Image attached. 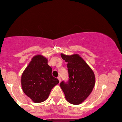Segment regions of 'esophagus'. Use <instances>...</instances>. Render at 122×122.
<instances>
[{"label": "esophagus", "instance_id": "34e87169", "mask_svg": "<svg viewBox=\"0 0 122 122\" xmlns=\"http://www.w3.org/2000/svg\"><path fill=\"white\" fill-rule=\"evenodd\" d=\"M58 79L59 81L61 82V77H60V76H59V77H58Z\"/></svg>", "mask_w": 122, "mask_h": 122}]
</instances>
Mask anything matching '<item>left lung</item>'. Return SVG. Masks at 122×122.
I'll use <instances>...</instances> for the list:
<instances>
[{"label":"left lung","mask_w":122,"mask_h":122,"mask_svg":"<svg viewBox=\"0 0 122 122\" xmlns=\"http://www.w3.org/2000/svg\"><path fill=\"white\" fill-rule=\"evenodd\" d=\"M67 62L69 80L62 81L60 87L70 103L75 105L81 104L89 96L95 85V75L92 69L78 54L71 55L61 54Z\"/></svg>","instance_id":"left-lung-1"}]
</instances>
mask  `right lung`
<instances>
[{
  "mask_svg": "<svg viewBox=\"0 0 122 122\" xmlns=\"http://www.w3.org/2000/svg\"><path fill=\"white\" fill-rule=\"evenodd\" d=\"M48 59L38 54L33 56L21 76L23 92L34 103H41L48 97L51 90L59 83L52 75Z\"/></svg>",
  "mask_w": 122,
  "mask_h": 122,
  "instance_id": "add662e5",
  "label": "right lung"
}]
</instances>
